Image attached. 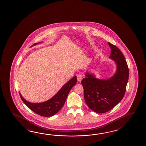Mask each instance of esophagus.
<instances>
[{
  "label": "esophagus",
  "mask_w": 146,
  "mask_h": 146,
  "mask_svg": "<svg viewBox=\"0 0 146 146\" xmlns=\"http://www.w3.org/2000/svg\"><path fill=\"white\" fill-rule=\"evenodd\" d=\"M82 76L81 74H78L77 75V80L78 81L80 82L81 81L82 79Z\"/></svg>",
  "instance_id": "1"
}]
</instances>
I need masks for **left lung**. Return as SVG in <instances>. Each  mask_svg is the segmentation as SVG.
<instances>
[{"mask_svg":"<svg viewBox=\"0 0 146 146\" xmlns=\"http://www.w3.org/2000/svg\"><path fill=\"white\" fill-rule=\"evenodd\" d=\"M111 48L109 58L116 64V70L111 77L98 79L87 70L81 81L84 98L88 107L94 112L104 113L114 108L124 97L129 77L127 62L121 51L108 42Z\"/></svg>","mask_w":146,"mask_h":146,"instance_id":"1","label":"left lung"}]
</instances>
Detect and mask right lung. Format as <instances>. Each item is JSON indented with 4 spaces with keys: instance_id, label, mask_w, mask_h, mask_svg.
<instances>
[{
    "instance_id": "1",
    "label": "right lung",
    "mask_w": 146,
    "mask_h": 146,
    "mask_svg": "<svg viewBox=\"0 0 146 146\" xmlns=\"http://www.w3.org/2000/svg\"><path fill=\"white\" fill-rule=\"evenodd\" d=\"M42 42L35 43L32 46L36 45ZM76 83L77 77L74 76L66 83L52 98L43 102H30L23 98L20 92H19V94L22 101L33 112L42 116L50 117L56 114L62 108L69 91Z\"/></svg>"
}]
</instances>
